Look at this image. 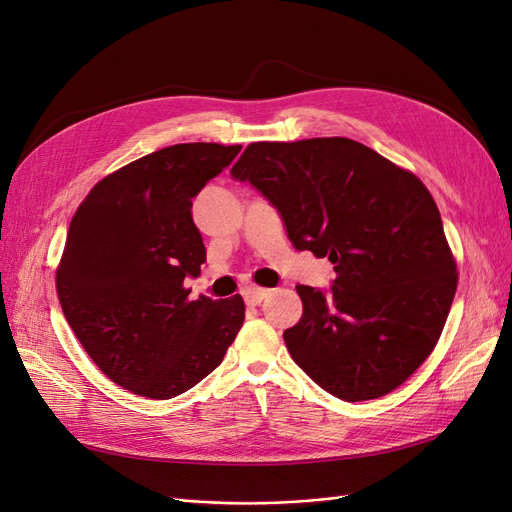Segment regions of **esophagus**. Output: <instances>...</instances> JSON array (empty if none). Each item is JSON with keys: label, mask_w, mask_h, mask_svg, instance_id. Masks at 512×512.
<instances>
[{"label": "esophagus", "mask_w": 512, "mask_h": 512, "mask_svg": "<svg viewBox=\"0 0 512 512\" xmlns=\"http://www.w3.org/2000/svg\"><path fill=\"white\" fill-rule=\"evenodd\" d=\"M269 292H271V290H267V288L247 286V288L243 290V299H245V303H250V305H260L262 301H265V299L269 297Z\"/></svg>", "instance_id": "1"}]
</instances>
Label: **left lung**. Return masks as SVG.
Here are the masks:
<instances>
[{
    "label": "left lung",
    "instance_id": "left-lung-1",
    "mask_svg": "<svg viewBox=\"0 0 512 512\" xmlns=\"http://www.w3.org/2000/svg\"><path fill=\"white\" fill-rule=\"evenodd\" d=\"M280 213L297 250L329 256V290L297 286L303 316L284 342L320 389L378 399L436 348L457 265L423 181L350 138L252 143L230 170Z\"/></svg>",
    "mask_w": 512,
    "mask_h": 512
}]
</instances>
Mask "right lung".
<instances>
[{"mask_svg":"<svg viewBox=\"0 0 512 512\" xmlns=\"http://www.w3.org/2000/svg\"><path fill=\"white\" fill-rule=\"evenodd\" d=\"M241 145L183 143L104 177L76 209L57 269L64 316L104 374L170 399L218 367L245 318L241 294L190 301L207 260L192 198Z\"/></svg>","mask_w":512,"mask_h":512,"instance_id":"obj_1","label":"right lung"}]
</instances>
